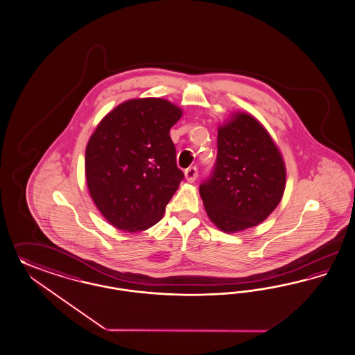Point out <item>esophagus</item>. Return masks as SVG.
Here are the masks:
<instances>
[{
	"mask_svg": "<svg viewBox=\"0 0 355 355\" xmlns=\"http://www.w3.org/2000/svg\"><path fill=\"white\" fill-rule=\"evenodd\" d=\"M184 177H186V180H187L189 182H194L196 180V177H198V169H196V166L187 168V169L184 171Z\"/></svg>",
	"mask_w": 355,
	"mask_h": 355,
	"instance_id": "obj_1",
	"label": "esophagus"
}]
</instances>
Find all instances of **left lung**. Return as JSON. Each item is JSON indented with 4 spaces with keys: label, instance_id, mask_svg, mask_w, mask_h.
<instances>
[{
    "label": "left lung",
    "instance_id": "1",
    "mask_svg": "<svg viewBox=\"0 0 355 355\" xmlns=\"http://www.w3.org/2000/svg\"><path fill=\"white\" fill-rule=\"evenodd\" d=\"M284 184L281 152L256 118L239 112L219 127L214 171L199 186L219 230L239 232L262 223L279 205Z\"/></svg>",
    "mask_w": 355,
    "mask_h": 355
}]
</instances>
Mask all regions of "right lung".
Instances as JSON below:
<instances>
[{
  "label": "right lung",
  "mask_w": 355,
  "mask_h": 355,
  "mask_svg": "<svg viewBox=\"0 0 355 355\" xmlns=\"http://www.w3.org/2000/svg\"><path fill=\"white\" fill-rule=\"evenodd\" d=\"M181 116L182 110L166 99H130L110 111L90 136L87 189L111 225L139 232L162 219L184 177L169 135Z\"/></svg>",
  "instance_id": "obj_1"
}]
</instances>
